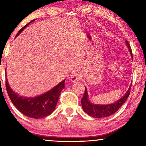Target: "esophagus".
<instances>
[{
    "mask_svg": "<svg viewBox=\"0 0 146 146\" xmlns=\"http://www.w3.org/2000/svg\"><path fill=\"white\" fill-rule=\"evenodd\" d=\"M81 79V75L78 73H74L73 74L70 76V80L72 82H78Z\"/></svg>",
    "mask_w": 146,
    "mask_h": 146,
    "instance_id": "1",
    "label": "esophagus"
}]
</instances>
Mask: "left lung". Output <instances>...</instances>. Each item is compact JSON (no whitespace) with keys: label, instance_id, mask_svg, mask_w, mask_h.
I'll return each instance as SVG.
<instances>
[{"label":"left lung","instance_id":"1","mask_svg":"<svg viewBox=\"0 0 146 146\" xmlns=\"http://www.w3.org/2000/svg\"><path fill=\"white\" fill-rule=\"evenodd\" d=\"M125 44L127 48L129 50V52H130L131 58H133L132 52H131L130 45L128 42L125 40ZM131 86L127 90L126 93L119 99L118 100L115 102L114 103L110 104H95L92 103L88 99V94L87 92L86 87H85V92L84 94V96L81 99L82 107L83 110L88 114L90 116H92L96 118H102V117H105L110 116V115H112L114 113L115 111L118 110L119 108L122 106L128 98L129 94H130V88Z\"/></svg>","mask_w":146,"mask_h":146}]
</instances>
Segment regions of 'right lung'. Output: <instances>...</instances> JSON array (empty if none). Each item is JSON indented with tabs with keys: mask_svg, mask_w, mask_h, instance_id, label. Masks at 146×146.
<instances>
[{
	"mask_svg": "<svg viewBox=\"0 0 146 146\" xmlns=\"http://www.w3.org/2000/svg\"><path fill=\"white\" fill-rule=\"evenodd\" d=\"M35 21V19L33 20L22 28L15 38L18 36L28 25ZM64 82L65 80H64L49 91L35 97H24L15 92L10 87L7 76L6 87L11 102L22 113L32 118L40 119L51 114L55 110L60 94L65 87Z\"/></svg>",
	"mask_w": 146,
	"mask_h": 146,
	"instance_id": "add662e5",
	"label": "right lung"
}]
</instances>
